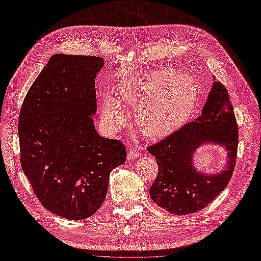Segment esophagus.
I'll return each instance as SVG.
<instances>
[{"label":"esophagus","mask_w":261,"mask_h":261,"mask_svg":"<svg viewBox=\"0 0 261 261\" xmlns=\"http://www.w3.org/2000/svg\"><path fill=\"white\" fill-rule=\"evenodd\" d=\"M140 156H141V152L139 150H137V149H130L128 151L127 158H128V160H134V159L139 158Z\"/></svg>","instance_id":"obj_1"}]
</instances>
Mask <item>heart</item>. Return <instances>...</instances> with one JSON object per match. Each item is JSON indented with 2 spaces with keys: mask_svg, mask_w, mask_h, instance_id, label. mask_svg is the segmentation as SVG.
I'll list each match as a JSON object with an SVG mask.
<instances>
[{
  "mask_svg": "<svg viewBox=\"0 0 261 261\" xmlns=\"http://www.w3.org/2000/svg\"><path fill=\"white\" fill-rule=\"evenodd\" d=\"M121 100L137 108V122L149 138H160L178 129L194 112L198 86L190 75L166 69L140 75L119 86ZM102 115L111 127L124 121L121 104L112 95L102 103Z\"/></svg>",
  "mask_w": 261,
  "mask_h": 261,
  "instance_id": "b5f03b06",
  "label": "heart"
}]
</instances>
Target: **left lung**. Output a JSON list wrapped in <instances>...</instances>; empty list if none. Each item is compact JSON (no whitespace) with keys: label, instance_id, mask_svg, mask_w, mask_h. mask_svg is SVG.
Listing matches in <instances>:
<instances>
[{"label":"left lung","instance_id":"8db88e82","mask_svg":"<svg viewBox=\"0 0 261 261\" xmlns=\"http://www.w3.org/2000/svg\"><path fill=\"white\" fill-rule=\"evenodd\" d=\"M238 142V124L228 91L220 82H214L195 121L147 147L158 165V175L149 188L152 201L175 215L204 208L227 187L232 176ZM206 143L223 146L227 150V166L220 173L204 175L193 167L194 152Z\"/></svg>","mask_w":261,"mask_h":261}]
</instances>
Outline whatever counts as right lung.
Wrapping results in <instances>:
<instances>
[{
    "label": "right lung",
    "instance_id": "obj_1",
    "mask_svg": "<svg viewBox=\"0 0 261 261\" xmlns=\"http://www.w3.org/2000/svg\"><path fill=\"white\" fill-rule=\"evenodd\" d=\"M104 59L54 55L29 89L19 114L20 163L42 205L81 220L100 208L110 173L127 150L95 130L94 80Z\"/></svg>",
    "mask_w": 261,
    "mask_h": 261
}]
</instances>
